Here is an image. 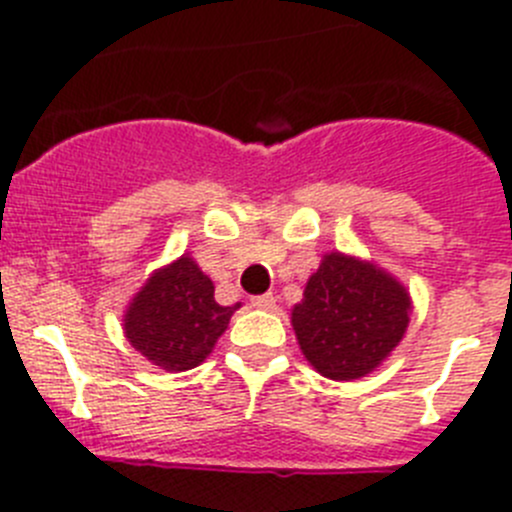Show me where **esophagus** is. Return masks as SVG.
I'll return each mask as SVG.
<instances>
[{
    "instance_id": "esophagus-1",
    "label": "esophagus",
    "mask_w": 512,
    "mask_h": 512,
    "mask_svg": "<svg viewBox=\"0 0 512 512\" xmlns=\"http://www.w3.org/2000/svg\"><path fill=\"white\" fill-rule=\"evenodd\" d=\"M251 305L259 307V310H274V307H277V297L271 295V292H266V295L251 297Z\"/></svg>"
}]
</instances>
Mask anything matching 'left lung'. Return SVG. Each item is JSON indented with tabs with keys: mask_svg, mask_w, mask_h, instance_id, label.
Instances as JSON below:
<instances>
[{
	"mask_svg": "<svg viewBox=\"0 0 512 512\" xmlns=\"http://www.w3.org/2000/svg\"><path fill=\"white\" fill-rule=\"evenodd\" d=\"M410 323L397 279L359 259L328 253L292 310L302 354L328 379H359L390 356Z\"/></svg>",
	"mask_w": 512,
	"mask_h": 512,
	"instance_id": "obj_1",
	"label": "left lung"
}]
</instances>
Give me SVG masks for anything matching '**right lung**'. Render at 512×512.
<instances>
[{"instance_id": "right-lung-1", "label": "right lung", "mask_w": 512, "mask_h": 512, "mask_svg": "<svg viewBox=\"0 0 512 512\" xmlns=\"http://www.w3.org/2000/svg\"><path fill=\"white\" fill-rule=\"evenodd\" d=\"M238 307L217 305L210 277L182 256L156 271L130 302L125 336L166 372H187L207 359Z\"/></svg>"}]
</instances>
